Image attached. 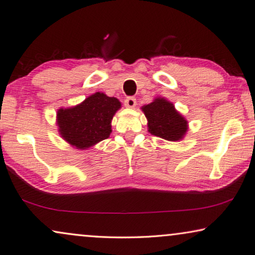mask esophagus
Returning a JSON list of instances; mask_svg holds the SVG:
<instances>
[{
  "label": "esophagus",
  "instance_id": "obj_1",
  "mask_svg": "<svg viewBox=\"0 0 255 255\" xmlns=\"http://www.w3.org/2000/svg\"><path fill=\"white\" fill-rule=\"evenodd\" d=\"M124 105H126V107L128 108V109L135 108V105H136V99H135V98H132V97L127 98V100L124 101Z\"/></svg>",
  "mask_w": 255,
  "mask_h": 255
}]
</instances>
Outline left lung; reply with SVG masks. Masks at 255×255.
<instances>
[{"instance_id":"left-lung-1","label":"left lung","mask_w":255,"mask_h":255,"mask_svg":"<svg viewBox=\"0 0 255 255\" xmlns=\"http://www.w3.org/2000/svg\"><path fill=\"white\" fill-rule=\"evenodd\" d=\"M141 109L147 120V131L152 135L172 142L183 140L189 129V122L170 101L155 98Z\"/></svg>"}]
</instances>
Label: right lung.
<instances>
[{
    "label": "right lung",
    "mask_w": 255,
    "mask_h": 255,
    "mask_svg": "<svg viewBox=\"0 0 255 255\" xmlns=\"http://www.w3.org/2000/svg\"><path fill=\"white\" fill-rule=\"evenodd\" d=\"M121 102L97 92L71 108H61L56 113L59 133L64 141L78 150H88L105 140L112 132V119Z\"/></svg>",
    "instance_id": "right-lung-1"
}]
</instances>
